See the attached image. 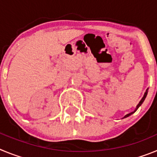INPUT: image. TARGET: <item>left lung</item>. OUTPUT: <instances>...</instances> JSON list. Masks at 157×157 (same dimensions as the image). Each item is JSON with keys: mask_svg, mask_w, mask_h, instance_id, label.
Instances as JSON below:
<instances>
[{"mask_svg": "<svg viewBox=\"0 0 157 157\" xmlns=\"http://www.w3.org/2000/svg\"><path fill=\"white\" fill-rule=\"evenodd\" d=\"M147 94H148V89H147V90H146V91H145V94H144V96H143V98H141V101H140V102H139V103H138V105H137V107H136V109H135V110H134V112H130V113H129V114L126 115V116H124V117H123V118H127V117H128V116H130V115H132V114H133V113H134V112H136V111H137V109H138V108H139V107H140V106H141V104L143 103V102H144V101H145V98H146V96H147Z\"/></svg>", "mask_w": 157, "mask_h": 157, "instance_id": "1", "label": "left lung"}]
</instances>
